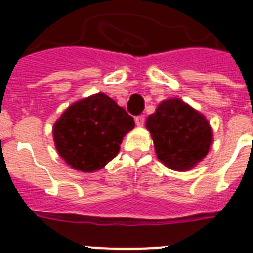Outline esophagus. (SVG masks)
Here are the masks:
<instances>
[{
  "instance_id": "1",
  "label": "esophagus",
  "mask_w": 253,
  "mask_h": 253,
  "mask_svg": "<svg viewBox=\"0 0 253 253\" xmlns=\"http://www.w3.org/2000/svg\"><path fill=\"white\" fill-rule=\"evenodd\" d=\"M144 121H146L144 115H138V117L135 118V123H136L139 127H142L143 125H144Z\"/></svg>"
}]
</instances>
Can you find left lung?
I'll use <instances>...</instances> for the list:
<instances>
[{
    "label": "left lung",
    "instance_id": "obj_1",
    "mask_svg": "<svg viewBox=\"0 0 253 253\" xmlns=\"http://www.w3.org/2000/svg\"><path fill=\"white\" fill-rule=\"evenodd\" d=\"M158 159L173 170H189L208 155L212 130L208 119L180 98L163 101L146 121Z\"/></svg>",
    "mask_w": 253,
    "mask_h": 253
}]
</instances>
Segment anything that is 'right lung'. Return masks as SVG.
<instances>
[{"label":"right lung","mask_w":253,"mask_h":253,"mask_svg":"<svg viewBox=\"0 0 253 253\" xmlns=\"http://www.w3.org/2000/svg\"><path fill=\"white\" fill-rule=\"evenodd\" d=\"M134 118L103 93L72 103L53 125L55 147L68 166L81 172L103 168L119 152Z\"/></svg>","instance_id":"add662e5"}]
</instances>
